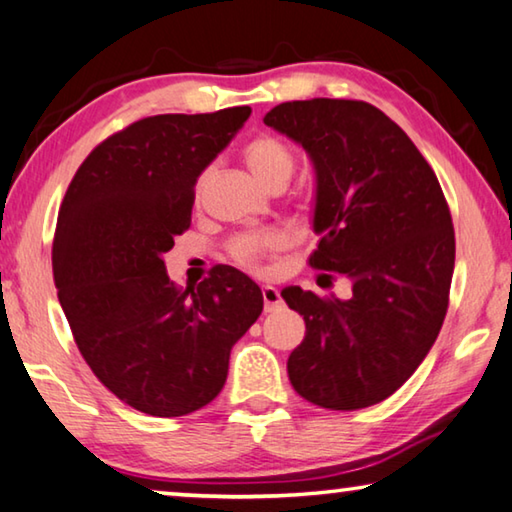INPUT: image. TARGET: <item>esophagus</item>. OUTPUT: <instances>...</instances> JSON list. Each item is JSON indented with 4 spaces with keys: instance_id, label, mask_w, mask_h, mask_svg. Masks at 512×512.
I'll return each instance as SVG.
<instances>
[{
    "instance_id": "34e87169",
    "label": "esophagus",
    "mask_w": 512,
    "mask_h": 512,
    "mask_svg": "<svg viewBox=\"0 0 512 512\" xmlns=\"http://www.w3.org/2000/svg\"><path fill=\"white\" fill-rule=\"evenodd\" d=\"M263 301H265V311L272 313L274 308L281 306V292L274 286H263Z\"/></svg>"
}]
</instances>
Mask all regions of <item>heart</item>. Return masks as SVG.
I'll return each mask as SVG.
<instances>
[{
	"mask_svg": "<svg viewBox=\"0 0 512 512\" xmlns=\"http://www.w3.org/2000/svg\"><path fill=\"white\" fill-rule=\"evenodd\" d=\"M242 161L249 167L258 183L265 188L286 186L288 179L295 172V152L286 140L272 136V133H258L242 147ZM201 192V179L195 186V197ZM286 247V236L279 231H258V233H242L233 238L229 245V254L236 263L245 267H256L261 258Z\"/></svg>",
	"mask_w": 512,
	"mask_h": 512,
	"instance_id": "heart-1",
	"label": "heart"
}]
</instances>
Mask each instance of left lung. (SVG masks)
<instances>
[{"instance_id":"8db88e82","label":"left lung","mask_w":512,"mask_h":512,"mask_svg":"<svg viewBox=\"0 0 512 512\" xmlns=\"http://www.w3.org/2000/svg\"><path fill=\"white\" fill-rule=\"evenodd\" d=\"M263 122L315 165L322 240L308 265L351 281L349 299L281 292L306 322L288 358L292 388L329 410L379 404L420 367L447 315L456 236L438 177L399 124L367 102H286Z\"/></svg>"}]
</instances>
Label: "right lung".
Returning <instances> with one entry per match:
<instances>
[{
  "label": "right lung",
  "instance_id": "obj_1",
  "mask_svg": "<svg viewBox=\"0 0 512 512\" xmlns=\"http://www.w3.org/2000/svg\"><path fill=\"white\" fill-rule=\"evenodd\" d=\"M249 115L145 117L99 142L67 186L52 247L58 301L92 374L140 413L211 404L231 347L263 311L261 288L236 267L181 290L163 263L188 231L199 174Z\"/></svg>",
  "mask_w": 512,
  "mask_h": 512
}]
</instances>
